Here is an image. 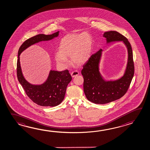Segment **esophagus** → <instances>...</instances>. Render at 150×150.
Returning <instances> with one entry per match:
<instances>
[{"label":"esophagus","instance_id":"1","mask_svg":"<svg viewBox=\"0 0 150 150\" xmlns=\"http://www.w3.org/2000/svg\"><path fill=\"white\" fill-rule=\"evenodd\" d=\"M79 74V72L77 70H74L71 73V75L73 77L76 76Z\"/></svg>","mask_w":150,"mask_h":150}]
</instances>
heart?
I'll list each match as a JSON object with an SVG mask.
<instances>
[{"label":"heart","mask_w":150,"mask_h":150,"mask_svg":"<svg viewBox=\"0 0 150 150\" xmlns=\"http://www.w3.org/2000/svg\"><path fill=\"white\" fill-rule=\"evenodd\" d=\"M92 44L91 36L88 33L68 35L62 38L59 52L55 53L57 63L59 66L66 67L69 64L67 57H70L74 64H84L90 57Z\"/></svg>","instance_id":"b5f03b06"}]
</instances>
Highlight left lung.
<instances>
[{"instance_id":"8db88e82","label":"left lung","mask_w":150,"mask_h":150,"mask_svg":"<svg viewBox=\"0 0 150 150\" xmlns=\"http://www.w3.org/2000/svg\"><path fill=\"white\" fill-rule=\"evenodd\" d=\"M103 37L107 43L122 41L128 50V59L123 76L118 80L106 81L99 70L103 50L93 54L83 66L81 73L84 79L83 89L86 97L95 104H105L121 98L127 91L134 75V64L132 46L128 39L115 31L105 32Z\"/></svg>"}]
</instances>
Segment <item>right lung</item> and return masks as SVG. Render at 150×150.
<instances>
[{
	"label": "right lung",
	"instance_id": "add662e5",
	"mask_svg": "<svg viewBox=\"0 0 150 150\" xmlns=\"http://www.w3.org/2000/svg\"><path fill=\"white\" fill-rule=\"evenodd\" d=\"M59 31L52 35L39 34L25 41L20 47L17 61V77L28 97L35 103L42 106L54 107L61 103L64 98L68 84L72 77L69 71H58L51 70L45 82L40 85H33L25 80L22 73L20 55L28 47L42 41L52 40L58 37Z\"/></svg>",
	"mask_w": 150,
	"mask_h": 150
}]
</instances>
